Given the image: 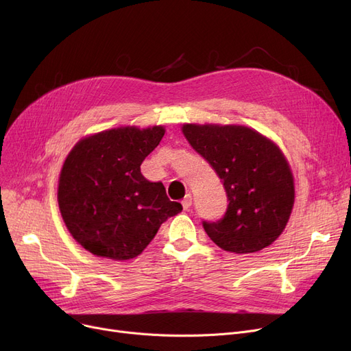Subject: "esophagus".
I'll use <instances>...</instances> for the list:
<instances>
[{
    "mask_svg": "<svg viewBox=\"0 0 351 351\" xmlns=\"http://www.w3.org/2000/svg\"><path fill=\"white\" fill-rule=\"evenodd\" d=\"M192 206V196L191 195H186L185 197L182 199V208L185 210H189Z\"/></svg>",
    "mask_w": 351,
    "mask_h": 351,
    "instance_id": "esophagus-1",
    "label": "esophagus"
}]
</instances>
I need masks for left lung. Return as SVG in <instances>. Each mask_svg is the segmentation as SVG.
<instances>
[{
    "mask_svg": "<svg viewBox=\"0 0 351 351\" xmlns=\"http://www.w3.org/2000/svg\"><path fill=\"white\" fill-rule=\"evenodd\" d=\"M183 135L222 183L228 209L205 232L223 250L254 253L285 230L294 204L290 166L271 141L241 125L185 123Z\"/></svg>",
    "mask_w": 351,
    "mask_h": 351,
    "instance_id": "8db88e82",
    "label": "left lung"
}]
</instances>
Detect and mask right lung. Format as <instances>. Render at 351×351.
Returning <instances> with one entry per match:
<instances>
[{"label": "right lung", "mask_w": 351, "mask_h": 351, "mask_svg": "<svg viewBox=\"0 0 351 351\" xmlns=\"http://www.w3.org/2000/svg\"><path fill=\"white\" fill-rule=\"evenodd\" d=\"M163 135V126L109 129L80 141L66 156L58 185L60 210L72 237L92 254L134 259L166 219L182 212L162 182L141 173L143 159Z\"/></svg>", "instance_id": "1"}]
</instances>
